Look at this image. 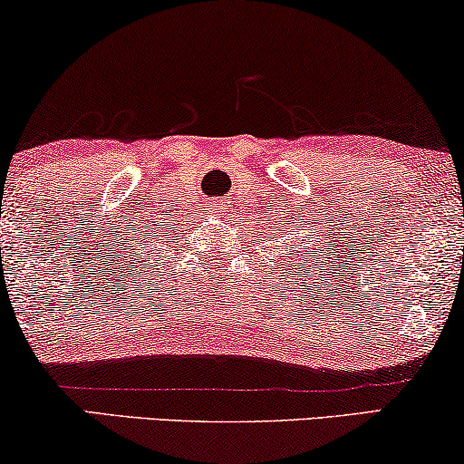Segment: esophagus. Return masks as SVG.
<instances>
[{"label":"esophagus","instance_id":"esophagus-1","mask_svg":"<svg viewBox=\"0 0 464 464\" xmlns=\"http://www.w3.org/2000/svg\"><path fill=\"white\" fill-rule=\"evenodd\" d=\"M219 208H224V204H219V200H218V204H213V210L215 213H219Z\"/></svg>","mask_w":464,"mask_h":464}]
</instances>
